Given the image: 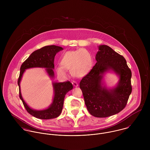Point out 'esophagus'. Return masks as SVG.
<instances>
[{"instance_id": "esophagus-1", "label": "esophagus", "mask_w": 150, "mask_h": 150, "mask_svg": "<svg viewBox=\"0 0 150 150\" xmlns=\"http://www.w3.org/2000/svg\"><path fill=\"white\" fill-rule=\"evenodd\" d=\"M71 83H72V84L74 86H79L78 84H77V83L76 82V81H72Z\"/></svg>"}]
</instances>
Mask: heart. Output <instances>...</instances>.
Returning a JSON list of instances; mask_svg holds the SVG:
<instances>
[{
	"label": "heart",
	"instance_id": "b5f03b06",
	"mask_svg": "<svg viewBox=\"0 0 150 150\" xmlns=\"http://www.w3.org/2000/svg\"><path fill=\"white\" fill-rule=\"evenodd\" d=\"M60 63L61 65L55 67L59 77L66 78L69 75L67 70H70L73 76L80 78L84 77L91 70L93 58L86 50L79 49L64 52L61 57Z\"/></svg>",
	"mask_w": 150,
	"mask_h": 150
}]
</instances>
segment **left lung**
Wrapping results in <instances>:
<instances>
[{
  "label": "left lung",
  "mask_w": 150,
  "mask_h": 150,
  "mask_svg": "<svg viewBox=\"0 0 150 150\" xmlns=\"http://www.w3.org/2000/svg\"><path fill=\"white\" fill-rule=\"evenodd\" d=\"M98 47L97 62L81 80L80 88L89 112L96 117L105 118L118 113L126 106L132 92V72L122 55L106 45ZM108 71L114 72L119 78L112 88H107L103 80Z\"/></svg>",
  "instance_id": "8db88e82"
}]
</instances>
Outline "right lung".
Masks as SVG:
<instances>
[{"mask_svg":"<svg viewBox=\"0 0 150 150\" xmlns=\"http://www.w3.org/2000/svg\"><path fill=\"white\" fill-rule=\"evenodd\" d=\"M64 48L54 45H47L35 51L24 61L20 68V76L18 80L19 86L20 98L26 111L32 116L42 119L49 120L58 117L61 113L64 98L66 94L73 89V85L70 81L64 83H52L54 88V98L52 103L47 108L36 110L29 107L23 99L21 92L20 82L25 70L34 67L45 68V71L51 79L54 77V58L57 53L63 50Z\"/></svg>","mask_w":150,"mask_h":150,"instance_id":"right-lung-1","label":"right lung"}]
</instances>
